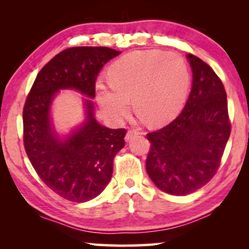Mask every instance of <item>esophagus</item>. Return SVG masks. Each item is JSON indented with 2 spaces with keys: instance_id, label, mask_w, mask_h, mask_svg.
Instances as JSON below:
<instances>
[{
  "instance_id": "1",
  "label": "esophagus",
  "mask_w": 249,
  "mask_h": 249,
  "mask_svg": "<svg viewBox=\"0 0 249 249\" xmlns=\"http://www.w3.org/2000/svg\"><path fill=\"white\" fill-rule=\"evenodd\" d=\"M139 134H141V132H139L138 130H135V129H129L128 130V132H127V135H125V142H129V141H131L132 138L135 137V136H138Z\"/></svg>"
}]
</instances>
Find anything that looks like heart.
<instances>
[{
	"label": "heart",
	"instance_id": "1",
	"mask_svg": "<svg viewBox=\"0 0 249 249\" xmlns=\"http://www.w3.org/2000/svg\"><path fill=\"white\" fill-rule=\"evenodd\" d=\"M110 81L98 80L96 96L107 117L121 121L131 108L151 124L161 125L181 112L188 97L190 71L178 53L144 51L127 54L108 69Z\"/></svg>",
	"mask_w": 249,
	"mask_h": 249
}]
</instances>
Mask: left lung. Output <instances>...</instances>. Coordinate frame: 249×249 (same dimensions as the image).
<instances>
[{
    "instance_id": "left-lung-1",
    "label": "left lung",
    "mask_w": 249,
    "mask_h": 249,
    "mask_svg": "<svg viewBox=\"0 0 249 249\" xmlns=\"http://www.w3.org/2000/svg\"><path fill=\"white\" fill-rule=\"evenodd\" d=\"M193 87L178 117L147 134L151 142L146 170L152 181L170 195H188L215 176L231 132L227 93L209 64L187 54Z\"/></svg>"
}]
</instances>
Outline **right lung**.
<instances>
[{
	"label": "right lung",
	"mask_w": 249,
	"mask_h": 249,
	"mask_svg": "<svg viewBox=\"0 0 249 249\" xmlns=\"http://www.w3.org/2000/svg\"><path fill=\"white\" fill-rule=\"evenodd\" d=\"M119 54L104 46L64 50L42 68L26 98L22 120L27 156L42 181L70 202H87L105 189L115 155L124 146L127 130L101 125L94 118L93 103L87 100L86 122L61 142L50 122L51 102L63 88H74L95 97L98 72Z\"/></svg>",
	"instance_id": "1"
}]
</instances>
